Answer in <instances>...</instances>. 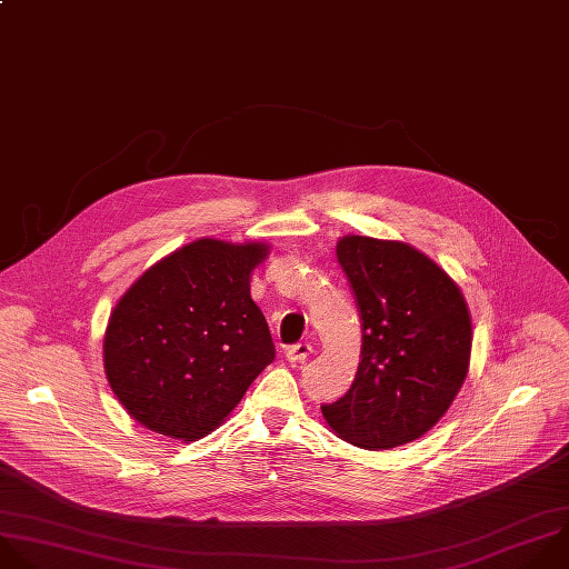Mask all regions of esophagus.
Here are the masks:
<instances>
[{
  "label": "esophagus",
  "mask_w": 569,
  "mask_h": 569,
  "mask_svg": "<svg viewBox=\"0 0 569 569\" xmlns=\"http://www.w3.org/2000/svg\"><path fill=\"white\" fill-rule=\"evenodd\" d=\"M312 355V346L310 343H295L286 350V357L290 363H303L308 357Z\"/></svg>",
  "instance_id": "esophagus-1"
}]
</instances>
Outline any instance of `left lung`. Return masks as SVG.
Instances as JSON below:
<instances>
[{"mask_svg": "<svg viewBox=\"0 0 569 569\" xmlns=\"http://www.w3.org/2000/svg\"><path fill=\"white\" fill-rule=\"evenodd\" d=\"M337 259L361 315V361L350 391L323 405L330 431L366 451L431 431L460 393L471 363V315L460 286L425 252L346 234Z\"/></svg>", "mask_w": 569, "mask_h": 569, "instance_id": "8db88e82", "label": "left lung"}]
</instances>
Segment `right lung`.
<instances>
[{"mask_svg": "<svg viewBox=\"0 0 569 569\" xmlns=\"http://www.w3.org/2000/svg\"><path fill=\"white\" fill-rule=\"evenodd\" d=\"M263 241L199 239L147 268L111 310L102 357L122 409L144 429L194 442L221 427L272 363L250 281Z\"/></svg>", "mask_w": 569, "mask_h": 569, "instance_id": "obj_1", "label": "right lung"}]
</instances>
